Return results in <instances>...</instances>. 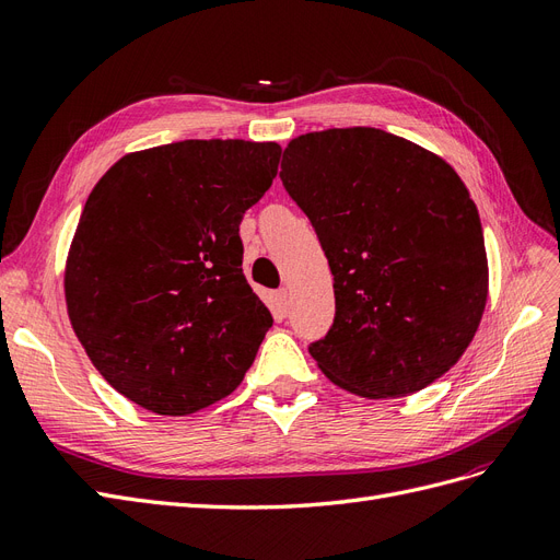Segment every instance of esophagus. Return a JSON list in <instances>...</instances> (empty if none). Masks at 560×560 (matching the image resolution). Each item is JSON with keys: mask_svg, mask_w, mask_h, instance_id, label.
I'll return each mask as SVG.
<instances>
[{"mask_svg": "<svg viewBox=\"0 0 560 560\" xmlns=\"http://www.w3.org/2000/svg\"><path fill=\"white\" fill-rule=\"evenodd\" d=\"M276 299L282 308H287V303H290V290H287V287H280V290L276 292Z\"/></svg>", "mask_w": 560, "mask_h": 560, "instance_id": "1", "label": "esophagus"}]
</instances>
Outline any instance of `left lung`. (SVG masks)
<instances>
[{
  "mask_svg": "<svg viewBox=\"0 0 560 560\" xmlns=\"http://www.w3.org/2000/svg\"><path fill=\"white\" fill-rule=\"evenodd\" d=\"M280 179L334 276V325L308 346L325 376L371 399L444 376L488 296L481 219L453 167L393 132L358 126L292 140Z\"/></svg>",
  "mask_w": 560,
  "mask_h": 560,
  "instance_id": "left-lung-1",
  "label": "left lung"
}]
</instances>
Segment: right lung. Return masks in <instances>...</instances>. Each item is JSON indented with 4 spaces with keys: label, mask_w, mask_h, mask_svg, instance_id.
<instances>
[{
    "label": "right lung",
    "mask_w": 560,
    "mask_h": 560,
    "mask_svg": "<svg viewBox=\"0 0 560 560\" xmlns=\"http://www.w3.org/2000/svg\"><path fill=\"white\" fill-rule=\"evenodd\" d=\"M276 142L182 140L95 184L67 259L72 327L105 381L161 416L224 399L273 315L243 273L241 222L273 184Z\"/></svg>",
    "instance_id": "1"
}]
</instances>
